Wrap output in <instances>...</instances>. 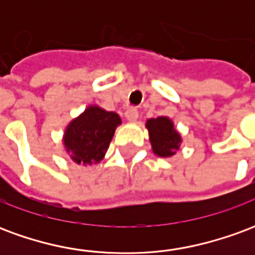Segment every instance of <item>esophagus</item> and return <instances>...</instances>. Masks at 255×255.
Wrapping results in <instances>:
<instances>
[{
    "mask_svg": "<svg viewBox=\"0 0 255 255\" xmlns=\"http://www.w3.org/2000/svg\"><path fill=\"white\" fill-rule=\"evenodd\" d=\"M124 116H126V119H127L128 122H136L139 113H138V111L135 109V108H129V109H127V111H126Z\"/></svg>",
    "mask_w": 255,
    "mask_h": 255,
    "instance_id": "esophagus-1",
    "label": "esophagus"
}]
</instances>
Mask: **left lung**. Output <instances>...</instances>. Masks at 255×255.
<instances>
[{"label":"left lung","mask_w":255,"mask_h":255,"mask_svg":"<svg viewBox=\"0 0 255 255\" xmlns=\"http://www.w3.org/2000/svg\"><path fill=\"white\" fill-rule=\"evenodd\" d=\"M151 150L158 157H172L182 144V135L177 132L169 117L160 116L146 122Z\"/></svg>","instance_id":"left-lung-1"}]
</instances>
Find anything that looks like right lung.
Segmentation results:
<instances>
[{
	"instance_id": "1",
	"label": "right lung",
	"mask_w": 255,
	"mask_h": 255,
	"mask_svg": "<svg viewBox=\"0 0 255 255\" xmlns=\"http://www.w3.org/2000/svg\"><path fill=\"white\" fill-rule=\"evenodd\" d=\"M122 124L120 116L98 105H90L65 128L64 149L69 158L79 165L98 164L106 154L116 128Z\"/></svg>"
}]
</instances>
